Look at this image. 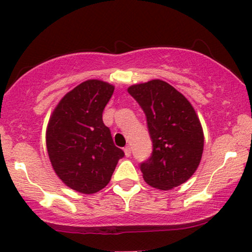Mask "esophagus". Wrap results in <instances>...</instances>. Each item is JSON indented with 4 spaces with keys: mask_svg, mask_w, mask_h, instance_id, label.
Here are the masks:
<instances>
[{
    "mask_svg": "<svg viewBox=\"0 0 252 252\" xmlns=\"http://www.w3.org/2000/svg\"><path fill=\"white\" fill-rule=\"evenodd\" d=\"M124 154H126V158H129L130 156H131V149H130V146L124 147Z\"/></svg>",
    "mask_w": 252,
    "mask_h": 252,
    "instance_id": "1",
    "label": "esophagus"
}]
</instances>
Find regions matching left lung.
I'll return each instance as SVG.
<instances>
[{
    "instance_id": "1",
    "label": "left lung",
    "mask_w": 252,
    "mask_h": 252,
    "mask_svg": "<svg viewBox=\"0 0 252 252\" xmlns=\"http://www.w3.org/2000/svg\"><path fill=\"white\" fill-rule=\"evenodd\" d=\"M146 115L153 151L140 170L147 184L169 190L187 182L202 159L204 133L193 107L168 83L153 79L128 89Z\"/></svg>"
}]
</instances>
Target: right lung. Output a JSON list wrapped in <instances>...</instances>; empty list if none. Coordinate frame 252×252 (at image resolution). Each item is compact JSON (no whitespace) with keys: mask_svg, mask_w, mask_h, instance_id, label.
Segmentation results:
<instances>
[{"mask_svg":"<svg viewBox=\"0 0 252 252\" xmlns=\"http://www.w3.org/2000/svg\"><path fill=\"white\" fill-rule=\"evenodd\" d=\"M114 86L86 80L66 93L50 116L46 132L48 156L56 175L80 193H95L109 183L124 152L114 145L102 112Z\"/></svg>","mask_w":252,"mask_h":252,"instance_id":"add662e5","label":"right lung"}]
</instances>
